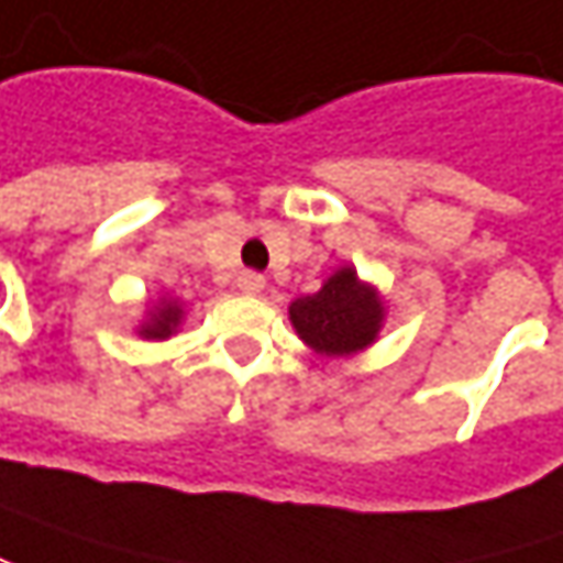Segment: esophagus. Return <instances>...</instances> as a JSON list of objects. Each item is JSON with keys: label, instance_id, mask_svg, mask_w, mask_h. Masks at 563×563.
Listing matches in <instances>:
<instances>
[{"label": "esophagus", "instance_id": "esophagus-1", "mask_svg": "<svg viewBox=\"0 0 563 563\" xmlns=\"http://www.w3.org/2000/svg\"><path fill=\"white\" fill-rule=\"evenodd\" d=\"M264 286H267V280H264L261 274H254V271L239 274V289H242L245 296H261V292H264Z\"/></svg>", "mask_w": 563, "mask_h": 563}]
</instances>
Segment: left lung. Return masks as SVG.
<instances>
[{
	"instance_id": "8db88e82",
	"label": "left lung",
	"mask_w": 563,
	"mask_h": 563,
	"mask_svg": "<svg viewBox=\"0 0 563 563\" xmlns=\"http://www.w3.org/2000/svg\"><path fill=\"white\" fill-rule=\"evenodd\" d=\"M379 286L360 280L356 267H338L312 296L289 302V321L306 347L324 360H347L369 350L385 324Z\"/></svg>"
}]
</instances>
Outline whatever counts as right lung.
<instances>
[{
	"label": "right lung",
	"mask_w": 563,
	"mask_h": 563,
	"mask_svg": "<svg viewBox=\"0 0 563 563\" xmlns=\"http://www.w3.org/2000/svg\"><path fill=\"white\" fill-rule=\"evenodd\" d=\"M184 324V302L162 292L155 302L146 306V318L136 324V334L143 341H168L172 334H178Z\"/></svg>",
	"instance_id": "right-lung-1"
}]
</instances>
